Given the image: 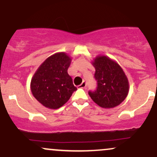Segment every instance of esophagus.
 I'll use <instances>...</instances> for the list:
<instances>
[{
    "instance_id": "34e87169",
    "label": "esophagus",
    "mask_w": 157,
    "mask_h": 157,
    "mask_svg": "<svg viewBox=\"0 0 157 157\" xmlns=\"http://www.w3.org/2000/svg\"><path fill=\"white\" fill-rule=\"evenodd\" d=\"M77 87H78L79 89H85V88L86 87V81H82V83H81L80 85H79Z\"/></svg>"
}]
</instances>
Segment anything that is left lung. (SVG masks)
<instances>
[{"instance_id":"left-lung-1","label":"left lung","mask_w":157,"mask_h":157,"mask_svg":"<svg viewBox=\"0 0 157 157\" xmlns=\"http://www.w3.org/2000/svg\"><path fill=\"white\" fill-rule=\"evenodd\" d=\"M97 80L95 91H89L95 103L104 109L120 105L127 97L129 83L125 72L117 63L106 56H97L92 62Z\"/></svg>"}]
</instances>
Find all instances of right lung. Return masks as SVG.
Here are the masks:
<instances>
[{
  "instance_id": "1",
  "label": "right lung",
  "mask_w": 157,
  "mask_h": 157,
  "mask_svg": "<svg viewBox=\"0 0 157 157\" xmlns=\"http://www.w3.org/2000/svg\"><path fill=\"white\" fill-rule=\"evenodd\" d=\"M71 62V57L64 52L56 53L48 57L32 77V94L45 107L59 109L77 91L67 71Z\"/></svg>"
}]
</instances>
